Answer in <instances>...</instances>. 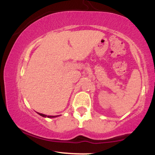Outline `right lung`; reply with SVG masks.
<instances>
[{
  "label": "right lung",
  "mask_w": 155,
  "mask_h": 155,
  "mask_svg": "<svg viewBox=\"0 0 155 155\" xmlns=\"http://www.w3.org/2000/svg\"><path fill=\"white\" fill-rule=\"evenodd\" d=\"M40 116L43 117H48V118H54V117H57L58 116H47V115L46 114H40V113H38Z\"/></svg>",
  "instance_id": "obj_1"
}]
</instances>
